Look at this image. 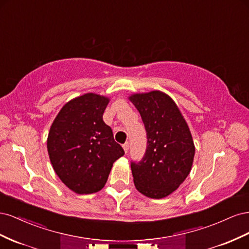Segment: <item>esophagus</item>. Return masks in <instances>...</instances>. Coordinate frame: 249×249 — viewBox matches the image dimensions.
<instances>
[{
    "instance_id": "1",
    "label": "esophagus",
    "mask_w": 249,
    "mask_h": 249,
    "mask_svg": "<svg viewBox=\"0 0 249 249\" xmlns=\"http://www.w3.org/2000/svg\"><path fill=\"white\" fill-rule=\"evenodd\" d=\"M123 147L124 149V152L127 153V152H129V148H130V143L129 142H125L124 144H123Z\"/></svg>"
}]
</instances>
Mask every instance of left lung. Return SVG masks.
<instances>
[{
  "label": "left lung",
  "mask_w": 249,
  "mask_h": 249,
  "mask_svg": "<svg viewBox=\"0 0 249 249\" xmlns=\"http://www.w3.org/2000/svg\"><path fill=\"white\" fill-rule=\"evenodd\" d=\"M130 101L139 111L146 132L144 156L131 162L134 184L145 196L163 198L190 173L195 153L190 130L167 94L156 90L131 95Z\"/></svg>",
  "instance_id": "obj_1"
}]
</instances>
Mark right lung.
Here are the masks:
<instances>
[{
	"label": "right lung",
	"instance_id": "add662e5",
	"mask_svg": "<svg viewBox=\"0 0 249 249\" xmlns=\"http://www.w3.org/2000/svg\"><path fill=\"white\" fill-rule=\"evenodd\" d=\"M109 99L86 93L65 104L48 137L50 160L57 176L73 192L89 194L106 184L112 165L124 155L103 114Z\"/></svg>",
	"mask_w": 249,
	"mask_h": 249
}]
</instances>
